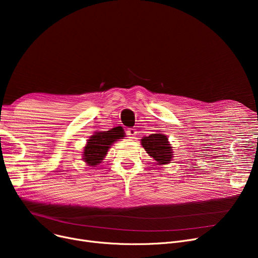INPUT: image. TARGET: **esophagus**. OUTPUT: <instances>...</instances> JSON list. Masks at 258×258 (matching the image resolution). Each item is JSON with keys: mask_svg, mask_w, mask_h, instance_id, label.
Listing matches in <instances>:
<instances>
[{"mask_svg": "<svg viewBox=\"0 0 258 258\" xmlns=\"http://www.w3.org/2000/svg\"><path fill=\"white\" fill-rule=\"evenodd\" d=\"M126 135H127L130 139H134L135 136H136V135H137V131H136V128H132L131 127V128H128L126 131Z\"/></svg>", "mask_w": 258, "mask_h": 258, "instance_id": "obj_1", "label": "esophagus"}]
</instances>
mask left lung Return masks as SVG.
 Wrapping results in <instances>:
<instances>
[{"instance_id": "left-lung-1", "label": "left lung", "mask_w": 258, "mask_h": 258, "mask_svg": "<svg viewBox=\"0 0 258 258\" xmlns=\"http://www.w3.org/2000/svg\"><path fill=\"white\" fill-rule=\"evenodd\" d=\"M146 153L153 157L158 164H168L172 158L171 147L164 134H152L141 139Z\"/></svg>"}]
</instances>
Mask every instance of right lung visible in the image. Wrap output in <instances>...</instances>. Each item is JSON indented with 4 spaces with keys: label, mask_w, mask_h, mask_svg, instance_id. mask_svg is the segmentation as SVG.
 Segmentation results:
<instances>
[{
    "label": "right lung",
    "mask_w": 258,
    "mask_h": 258,
    "mask_svg": "<svg viewBox=\"0 0 258 258\" xmlns=\"http://www.w3.org/2000/svg\"><path fill=\"white\" fill-rule=\"evenodd\" d=\"M122 137H124V133L119 127L106 132H97L89 139V142L85 147V162H87L90 166L97 165L101 160H103L110 146Z\"/></svg>",
    "instance_id": "1"
}]
</instances>
